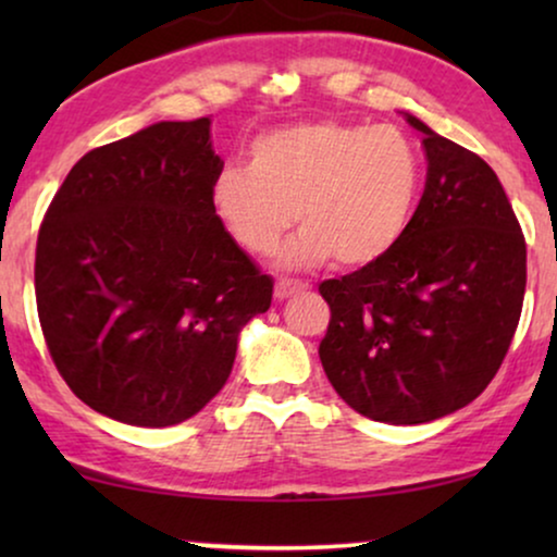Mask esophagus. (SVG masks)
<instances>
[{
    "label": "esophagus",
    "instance_id": "1",
    "mask_svg": "<svg viewBox=\"0 0 557 557\" xmlns=\"http://www.w3.org/2000/svg\"><path fill=\"white\" fill-rule=\"evenodd\" d=\"M304 288H307V286H304L301 281H288V278H281V281H276V288H273V296H276L278 301H284V299H288V296L301 294Z\"/></svg>",
    "mask_w": 557,
    "mask_h": 557
}]
</instances>
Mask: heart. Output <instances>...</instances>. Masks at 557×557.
I'll return each instance as SVG.
<instances>
[{"mask_svg":"<svg viewBox=\"0 0 557 557\" xmlns=\"http://www.w3.org/2000/svg\"><path fill=\"white\" fill-rule=\"evenodd\" d=\"M421 189V157L400 128L311 121L258 136L250 164L215 174L210 205L248 253H273L299 215L304 233L281 256L284 269L334 258L362 271L400 246Z\"/></svg>","mask_w":557,"mask_h":557,"instance_id":"heart-1","label":"heart"}]
</instances>
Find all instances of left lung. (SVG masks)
Returning a JSON list of instances; mask_svg holds the SVG:
<instances>
[{
    "label": "left lung",
    "instance_id": "left-lung-1",
    "mask_svg": "<svg viewBox=\"0 0 557 557\" xmlns=\"http://www.w3.org/2000/svg\"><path fill=\"white\" fill-rule=\"evenodd\" d=\"M429 172L400 246L330 278L319 360L339 398L380 423L444 418L482 395L520 322L528 248L497 174L474 151L403 113Z\"/></svg>",
    "mask_w": 557,
    "mask_h": 557
}]
</instances>
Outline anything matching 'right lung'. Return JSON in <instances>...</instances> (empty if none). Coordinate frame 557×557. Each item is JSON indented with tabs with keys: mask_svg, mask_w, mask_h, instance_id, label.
Instances as JSON below:
<instances>
[{
	"mask_svg": "<svg viewBox=\"0 0 557 557\" xmlns=\"http://www.w3.org/2000/svg\"><path fill=\"white\" fill-rule=\"evenodd\" d=\"M210 119L159 121L88 151L52 197L35 296L67 387L113 421L164 429L223 391L238 334L271 307L210 205Z\"/></svg>",
	"mask_w": 557,
	"mask_h": 557,
	"instance_id": "1",
	"label": "right lung"
}]
</instances>
